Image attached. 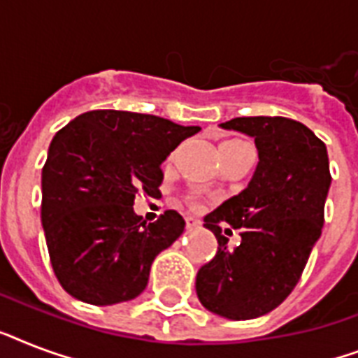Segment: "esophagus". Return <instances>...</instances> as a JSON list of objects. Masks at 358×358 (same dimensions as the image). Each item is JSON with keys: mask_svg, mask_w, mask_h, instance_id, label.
Here are the masks:
<instances>
[{"mask_svg": "<svg viewBox=\"0 0 358 358\" xmlns=\"http://www.w3.org/2000/svg\"><path fill=\"white\" fill-rule=\"evenodd\" d=\"M185 227H187V229H196V227H201V221L196 217H193V215H187V217H185Z\"/></svg>", "mask_w": 358, "mask_h": 358, "instance_id": "34e87169", "label": "esophagus"}]
</instances>
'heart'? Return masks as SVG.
<instances>
[{
  "mask_svg": "<svg viewBox=\"0 0 358 358\" xmlns=\"http://www.w3.org/2000/svg\"><path fill=\"white\" fill-rule=\"evenodd\" d=\"M238 145H243V141L239 139H227L223 141L221 145H219V152H224V150H230V148H234Z\"/></svg>",
  "mask_w": 358,
  "mask_h": 358,
  "instance_id": "b5f03b06",
  "label": "heart"
}]
</instances>
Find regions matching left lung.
Wrapping results in <instances>:
<instances>
[{
  "label": "left lung",
  "mask_w": 358,
  "mask_h": 358,
  "mask_svg": "<svg viewBox=\"0 0 358 358\" xmlns=\"http://www.w3.org/2000/svg\"><path fill=\"white\" fill-rule=\"evenodd\" d=\"M221 128L255 137L258 165L239 195L204 217L219 247L196 273L195 288L204 308L239 322L277 308L299 282L322 236L331 173L325 143L297 120L239 117ZM224 224L240 229L234 250Z\"/></svg>",
  "instance_id": "left-lung-1"
}]
</instances>
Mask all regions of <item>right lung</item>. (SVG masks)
<instances>
[{
    "mask_svg": "<svg viewBox=\"0 0 358 358\" xmlns=\"http://www.w3.org/2000/svg\"><path fill=\"white\" fill-rule=\"evenodd\" d=\"M196 131L154 115L98 109L55 134L42 169L41 219L64 292L106 306L146 288L152 262L185 221L167 210L146 224L134 212L135 195L159 191L162 163Z\"/></svg>",
    "mask_w": 358,
    "mask_h": 358,
    "instance_id": "1",
    "label": "right lung"
}]
</instances>
